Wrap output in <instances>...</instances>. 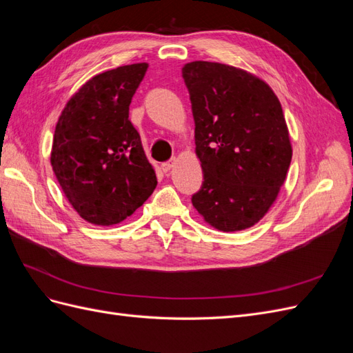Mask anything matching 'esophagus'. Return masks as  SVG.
I'll list each match as a JSON object with an SVG mask.
<instances>
[{"mask_svg":"<svg viewBox=\"0 0 353 353\" xmlns=\"http://www.w3.org/2000/svg\"><path fill=\"white\" fill-rule=\"evenodd\" d=\"M174 162H175V159L168 160V162H163L162 163V170H163V172H169L170 168H172V165H174Z\"/></svg>","mask_w":353,"mask_h":353,"instance_id":"esophagus-1","label":"esophagus"}]
</instances>
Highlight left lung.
Segmentation results:
<instances>
[{"instance_id":"left-lung-1","label":"left lung","mask_w":353,"mask_h":353,"mask_svg":"<svg viewBox=\"0 0 353 353\" xmlns=\"http://www.w3.org/2000/svg\"><path fill=\"white\" fill-rule=\"evenodd\" d=\"M183 78L205 179L193 206L219 231L250 228L272 206L292 162L280 100L258 77L222 63H187Z\"/></svg>"}]
</instances>
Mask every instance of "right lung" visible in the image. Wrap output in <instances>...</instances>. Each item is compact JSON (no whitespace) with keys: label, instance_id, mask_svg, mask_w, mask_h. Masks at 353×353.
I'll use <instances>...</instances> for the list:
<instances>
[{"label":"right lung","instance_id":"right-lung-1","mask_svg":"<svg viewBox=\"0 0 353 353\" xmlns=\"http://www.w3.org/2000/svg\"><path fill=\"white\" fill-rule=\"evenodd\" d=\"M147 63L95 74L74 92L56 125L51 166L72 208L94 225H114L157 185L130 104Z\"/></svg>","mask_w":353,"mask_h":353}]
</instances>
